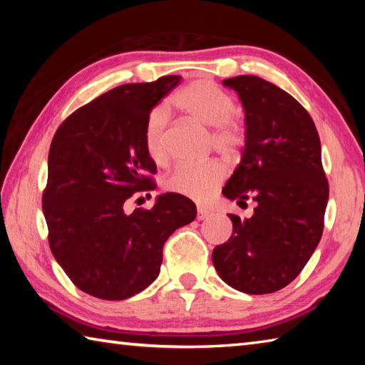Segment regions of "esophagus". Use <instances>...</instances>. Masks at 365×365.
<instances>
[{
  "mask_svg": "<svg viewBox=\"0 0 365 365\" xmlns=\"http://www.w3.org/2000/svg\"><path fill=\"white\" fill-rule=\"evenodd\" d=\"M209 214H211V212H209L207 209H205V207H197V211H196V219H197V220H205Z\"/></svg>",
  "mask_w": 365,
  "mask_h": 365,
  "instance_id": "34e87169",
  "label": "esophagus"
}]
</instances>
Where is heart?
Segmentation results:
<instances>
[{
  "instance_id": "1",
  "label": "heart",
  "mask_w": 365,
  "mask_h": 365,
  "mask_svg": "<svg viewBox=\"0 0 365 365\" xmlns=\"http://www.w3.org/2000/svg\"><path fill=\"white\" fill-rule=\"evenodd\" d=\"M172 103L191 119L212 127V146L225 156H233L245 143L242 122L232 115L233 98L206 78H197L185 85L172 98ZM169 122L165 108H156L145 123V150L154 164L163 165L168 160L164 132ZM225 177V169L219 160L209 159L200 164H180L164 178V188L169 193L180 195L195 201H205L219 187Z\"/></svg>"
}]
</instances>
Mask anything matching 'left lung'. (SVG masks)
<instances>
[{"label": "left lung", "mask_w": 365, "mask_h": 365, "mask_svg": "<svg viewBox=\"0 0 365 365\" xmlns=\"http://www.w3.org/2000/svg\"><path fill=\"white\" fill-rule=\"evenodd\" d=\"M245 108L242 163L222 190L256 201L250 219L228 214L233 233L212 251L222 280L238 292H279L299 275L324 232L329 180L312 117L285 90L256 76L224 80Z\"/></svg>", "instance_id": "1"}]
</instances>
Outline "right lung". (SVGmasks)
I'll return each mask as SVG.
<instances>
[{
	"mask_svg": "<svg viewBox=\"0 0 365 365\" xmlns=\"http://www.w3.org/2000/svg\"><path fill=\"white\" fill-rule=\"evenodd\" d=\"M178 83L165 76L115 86L73 110L53 137L41 197L48 243L73 285L95 298L127 299L151 285L165 240L196 217L195 202L174 193L123 211L135 193L156 188L145 123Z\"/></svg>",
	"mask_w": 365,
	"mask_h": 365,
	"instance_id": "1",
	"label": "right lung"
}]
</instances>
